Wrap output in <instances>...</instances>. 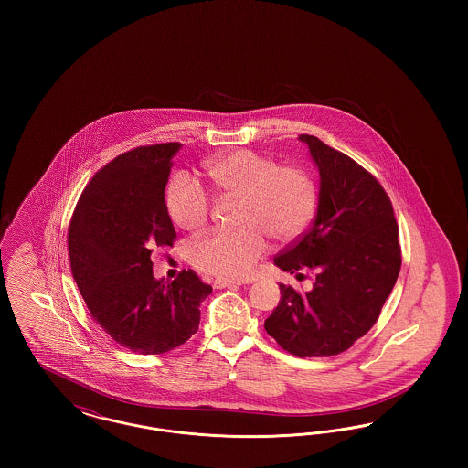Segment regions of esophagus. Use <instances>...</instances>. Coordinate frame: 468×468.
<instances>
[{
    "mask_svg": "<svg viewBox=\"0 0 468 468\" xmlns=\"http://www.w3.org/2000/svg\"><path fill=\"white\" fill-rule=\"evenodd\" d=\"M244 284L242 281H233V279H216L214 281V288L216 290H224V288H233V286H240Z\"/></svg>",
    "mask_w": 468,
    "mask_h": 468,
    "instance_id": "1",
    "label": "esophagus"
}]
</instances>
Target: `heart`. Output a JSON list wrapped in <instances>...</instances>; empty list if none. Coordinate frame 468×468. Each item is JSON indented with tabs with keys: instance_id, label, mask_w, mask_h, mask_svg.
I'll list each match as a JSON object with an SVG mask.
<instances>
[{
	"instance_id": "1",
	"label": "heart",
	"mask_w": 468,
	"mask_h": 468,
	"mask_svg": "<svg viewBox=\"0 0 468 468\" xmlns=\"http://www.w3.org/2000/svg\"><path fill=\"white\" fill-rule=\"evenodd\" d=\"M205 174L221 193L239 198V228L218 229L193 247V263L219 279L240 281L268 250V235L279 242L298 239L317 208L314 178L300 166H277L254 151H235L205 163ZM174 223L197 231L208 221L212 200L195 178L177 176L166 189Z\"/></svg>"
}]
</instances>
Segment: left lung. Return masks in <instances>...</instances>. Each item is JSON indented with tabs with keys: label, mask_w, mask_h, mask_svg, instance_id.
<instances>
[{
	"label": "left lung",
	"mask_w": 468,
	"mask_h": 468,
	"mask_svg": "<svg viewBox=\"0 0 468 468\" xmlns=\"http://www.w3.org/2000/svg\"><path fill=\"white\" fill-rule=\"evenodd\" d=\"M300 140L321 176L317 216L273 261L290 273H312L314 284L309 291L281 284L265 330L294 356H335L376 324L399 279V224L370 172L317 136Z\"/></svg>",
	"instance_id": "8db88e82"
}]
</instances>
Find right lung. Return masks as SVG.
Here are the masks:
<instances>
[{"mask_svg":"<svg viewBox=\"0 0 468 468\" xmlns=\"http://www.w3.org/2000/svg\"><path fill=\"white\" fill-rule=\"evenodd\" d=\"M178 149V142L142 145L112 159L82 191L68 228L71 273L92 319L138 355L189 340L212 292L193 270L170 284L153 273V249L177 239L165 187Z\"/></svg>","mask_w":468,"mask_h":468,"instance_id":"obj_1","label":"right lung"}]
</instances>
